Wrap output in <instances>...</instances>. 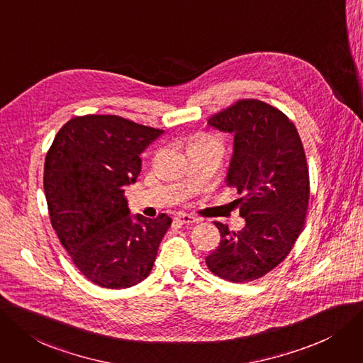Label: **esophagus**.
I'll return each instance as SVG.
<instances>
[{
    "mask_svg": "<svg viewBox=\"0 0 363 363\" xmlns=\"http://www.w3.org/2000/svg\"><path fill=\"white\" fill-rule=\"evenodd\" d=\"M176 220L180 222V223H183V225H192V223H198V222H199L198 217H195V216H192V214H186V213H180V214L176 217Z\"/></svg>",
    "mask_w": 363,
    "mask_h": 363,
    "instance_id": "esophagus-1",
    "label": "esophagus"
}]
</instances>
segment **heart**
<instances>
[{
	"mask_svg": "<svg viewBox=\"0 0 363 363\" xmlns=\"http://www.w3.org/2000/svg\"><path fill=\"white\" fill-rule=\"evenodd\" d=\"M196 141H202V143H211V144H219L220 146V143L217 141L214 137H211V135H201Z\"/></svg>",
	"mask_w": 363,
	"mask_h": 363,
	"instance_id": "b5f03b06",
	"label": "heart"
}]
</instances>
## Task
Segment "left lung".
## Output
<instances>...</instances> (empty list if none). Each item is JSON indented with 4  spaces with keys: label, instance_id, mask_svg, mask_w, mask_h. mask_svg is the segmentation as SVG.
I'll return each mask as SVG.
<instances>
[{
    "label": "left lung",
    "instance_id": "left-lung-1",
    "mask_svg": "<svg viewBox=\"0 0 363 363\" xmlns=\"http://www.w3.org/2000/svg\"><path fill=\"white\" fill-rule=\"evenodd\" d=\"M208 125L234 134L228 186L245 226L235 232L214 222L220 244L206 257L208 269L232 283L264 277L291 253L306 225L310 174L295 123L264 101L238 99Z\"/></svg>",
    "mask_w": 363,
    "mask_h": 363
}]
</instances>
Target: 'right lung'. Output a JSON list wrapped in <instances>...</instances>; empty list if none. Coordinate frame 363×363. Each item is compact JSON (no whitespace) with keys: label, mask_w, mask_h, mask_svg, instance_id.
I'll return each instance as SVG.
<instances>
[{"label":"right lung","mask_w":363,"mask_h":363,"mask_svg":"<svg viewBox=\"0 0 363 363\" xmlns=\"http://www.w3.org/2000/svg\"><path fill=\"white\" fill-rule=\"evenodd\" d=\"M162 129L114 114H86L57 131L45 161L50 223L89 281L126 289L149 277L171 217L129 216L125 187L137 182L140 155Z\"/></svg>","instance_id":"right-lung-1"}]
</instances>
